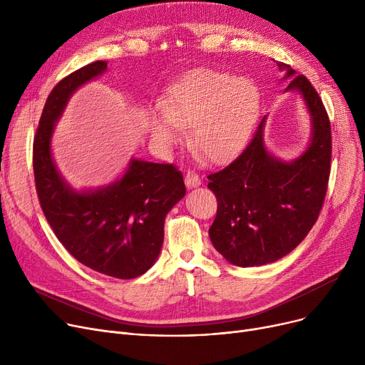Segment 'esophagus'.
Here are the masks:
<instances>
[{
	"label": "esophagus",
	"mask_w": 365,
	"mask_h": 365,
	"mask_svg": "<svg viewBox=\"0 0 365 365\" xmlns=\"http://www.w3.org/2000/svg\"><path fill=\"white\" fill-rule=\"evenodd\" d=\"M185 183L187 187H197L201 185V178L198 176V173H195L192 170H187L185 175Z\"/></svg>",
	"instance_id": "1"
}]
</instances>
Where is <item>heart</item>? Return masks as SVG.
Here are the masks:
<instances>
[{"label":"heart","mask_w":365,"mask_h":365,"mask_svg":"<svg viewBox=\"0 0 365 365\" xmlns=\"http://www.w3.org/2000/svg\"><path fill=\"white\" fill-rule=\"evenodd\" d=\"M149 115L150 136L161 148H171L180 127L190 128V146L198 157L222 163L241 146L257 108L256 86L216 71H194L173 84Z\"/></svg>","instance_id":"heart-1"}]
</instances>
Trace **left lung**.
<instances>
[{"label":"left lung","instance_id":"8db88e82","mask_svg":"<svg viewBox=\"0 0 365 365\" xmlns=\"http://www.w3.org/2000/svg\"><path fill=\"white\" fill-rule=\"evenodd\" d=\"M285 90L302 94L312 121L311 143L299 158L285 163L266 150L264 120L240 155L208 175L217 198V215L208 234L216 250L232 264L272 263L304 240L315 225L327 194L331 163V127L314 86L290 65L277 62Z\"/></svg>","mask_w":365,"mask_h":365}]
</instances>
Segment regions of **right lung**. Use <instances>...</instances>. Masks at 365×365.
Segmentation results:
<instances>
[{
	"label": "right lung",
	"mask_w": 365,
	"mask_h": 365,
	"mask_svg": "<svg viewBox=\"0 0 365 365\" xmlns=\"http://www.w3.org/2000/svg\"><path fill=\"white\" fill-rule=\"evenodd\" d=\"M106 68L103 61L88 63L54 86L34 138V176L43 213L66 250L96 272L131 279L155 263L165 216L186 189L173 164L131 160L120 180L83 192L57 171L50 146L54 123L72 93Z\"/></svg>",
	"instance_id": "add662e5"
}]
</instances>
